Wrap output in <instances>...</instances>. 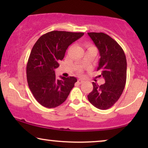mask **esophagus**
I'll return each instance as SVG.
<instances>
[{
    "instance_id": "1",
    "label": "esophagus",
    "mask_w": 148,
    "mask_h": 148,
    "mask_svg": "<svg viewBox=\"0 0 148 148\" xmlns=\"http://www.w3.org/2000/svg\"><path fill=\"white\" fill-rule=\"evenodd\" d=\"M77 82H78V84H82V83L84 82V80H82V79H78Z\"/></svg>"
}]
</instances>
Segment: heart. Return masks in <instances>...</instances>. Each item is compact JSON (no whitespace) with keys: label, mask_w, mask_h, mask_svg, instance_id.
I'll return each mask as SVG.
<instances>
[{"label":"heart","mask_w":148,"mask_h":148,"mask_svg":"<svg viewBox=\"0 0 148 148\" xmlns=\"http://www.w3.org/2000/svg\"><path fill=\"white\" fill-rule=\"evenodd\" d=\"M81 72H82V70H79V73Z\"/></svg>","instance_id":"heart-1"}]
</instances>
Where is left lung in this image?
Instances as JSON below:
<instances>
[{
  "mask_svg": "<svg viewBox=\"0 0 148 148\" xmlns=\"http://www.w3.org/2000/svg\"><path fill=\"white\" fill-rule=\"evenodd\" d=\"M100 52L98 71L105 83L98 86L93 82V90L88 96L92 105L100 110L112 107L120 98L127 80V60L121 46L107 34L88 33ZM100 75V76H101Z\"/></svg>",
  "mask_w": 148,
  "mask_h": 148,
  "instance_id": "8db88e82",
  "label": "left lung"
}]
</instances>
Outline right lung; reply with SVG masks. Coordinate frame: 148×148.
<instances>
[{"instance_id":"add662e5","label":"right lung","mask_w":148,"mask_h":148,"mask_svg":"<svg viewBox=\"0 0 148 148\" xmlns=\"http://www.w3.org/2000/svg\"><path fill=\"white\" fill-rule=\"evenodd\" d=\"M84 33L52 31L42 35L32 48L26 66L28 86L37 102L52 108L62 104L74 87V77L56 78L54 69L66 50Z\"/></svg>"}]
</instances>
